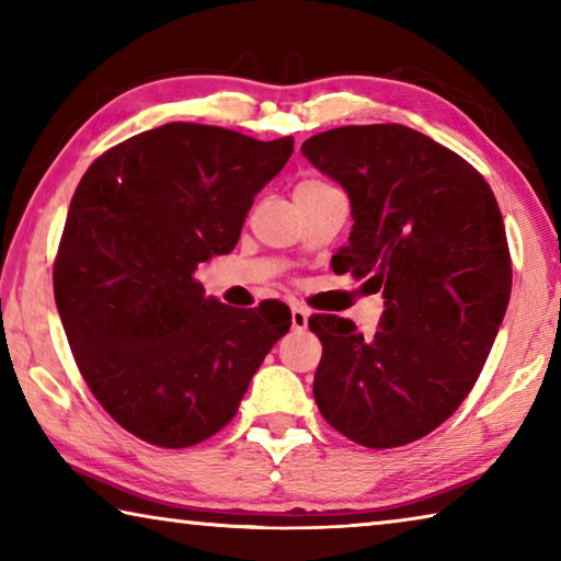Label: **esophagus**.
I'll list each match as a JSON object with an SVG mask.
<instances>
[{
  "mask_svg": "<svg viewBox=\"0 0 561 561\" xmlns=\"http://www.w3.org/2000/svg\"><path fill=\"white\" fill-rule=\"evenodd\" d=\"M307 327H309V311L301 307H291V329L304 331Z\"/></svg>",
  "mask_w": 561,
  "mask_h": 561,
  "instance_id": "esophagus-1",
  "label": "esophagus"
}]
</instances>
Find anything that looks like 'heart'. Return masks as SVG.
<instances>
[{"mask_svg": "<svg viewBox=\"0 0 561 561\" xmlns=\"http://www.w3.org/2000/svg\"><path fill=\"white\" fill-rule=\"evenodd\" d=\"M321 187H329V183H324V180H301V183L294 187V193H309V190H321Z\"/></svg>", "mask_w": 561, "mask_h": 561, "instance_id": "b5f03b06", "label": "heart"}]
</instances>
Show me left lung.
I'll return each mask as SVG.
<instances>
[{
	"label": "left lung",
	"instance_id": "left-lung-1",
	"mask_svg": "<svg viewBox=\"0 0 561 561\" xmlns=\"http://www.w3.org/2000/svg\"><path fill=\"white\" fill-rule=\"evenodd\" d=\"M301 153L351 201L331 267L386 299L374 339L334 314L309 319L324 346L317 405L348 440L398 448L458 411L495 344L512 291L500 207L468 160L398 123L324 130Z\"/></svg>",
	"mask_w": 561,
	"mask_h": 561
}]
</instances>
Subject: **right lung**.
<instances>
[{
  "label": "right lung",
  "instance_id": "add662e5",
  "mask_svg": "<svg viewBox=\"0 0 561 561\" xmlns=\"http://www.w3.org/2000/svg\"><path fill=\"white\" fill-rule=\"evenodd\" d=\"M291 150V136L165 123L99 156L76 187L56 309L83 381L136 438L187 448L222 431L289 331L284 304L232 309L205 297L195 270L234 250Z\"/></svg>",
  "mask_w": 561,
  "mask_h": 561
}]
</instances>
